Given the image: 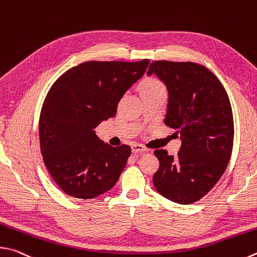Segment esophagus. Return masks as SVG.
<instances>
[{
	"label": "esophagus",
	"instance_id": "34e87169",
	"mask_svg": "<svg viewBox=\"0 0 257 257\" xmlns=\"http://www.w3.org/2000/svg\"><path fill=\"white\" fill-rule=\"evenodd\" d=\"M132 149H133V153H135V154H143V153H145V152H147V148L145 147L144 145L137 144V143L133 145Z\"/></svg>",
	"mask_w": 257,
	"mask_h": 257
}]
</instances>
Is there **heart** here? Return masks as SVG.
Returning <instances> with one entry per match:
<instances>
[{"label": "heart", "instance_id": "obj_1", "mask_svg": "<svg viewBox=\"0 0 257 257\" xmlns=\"http://www.w3.org/2000/svg\"><path fill=\"white\" fill-rule=\"evenodd\" d=\"M161 87H164V86H163V84L160 80H157V78H154V77H148L142 84V93L156 90V88H161Z\"/></svg>", "mask_w": 257, "mask_h": 257}]
</instances>
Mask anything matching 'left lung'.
<instances>
[{
  "label": "left lung",
  "instance_id": "left-lung-1",
  "mask_svg": "<svg viewBox=\"0 0 257 257\" xmlns=\"http://www.w3.org/2000/svg\"><path fill=\"white\" fill-rule=\"evenodd\" d=\"M153 73L169 91L164 123L182 139L176 157L166 149L154 152L160 167L153 183L171 201L191 204L217 184L230 161L234 116L229 97L218 77L197 63L156 60L147 74Z\"/></svg>",
  "mask_w": 257,
  "mask_h": 257
}]
</instances>
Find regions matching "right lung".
<instances>
[{"label": "right lung", "instance_id": "obj_1", "mask_svg": "<svg viewBox=\"0 0 257 257\" xmlns=\"http://www.w3.org/2000/svg\"><path fill=\"white\" fill-rule=\"evenodd\" d=\"M149 59L91 62L69 68L51 85L41 108L39 141L55 183L76 199H92L119 180L132 148L100 142L94 129L112 118L121 97L141 78Z\"/></svg>", "mask_w": 257, "mask_h": 257}]
</instances>
